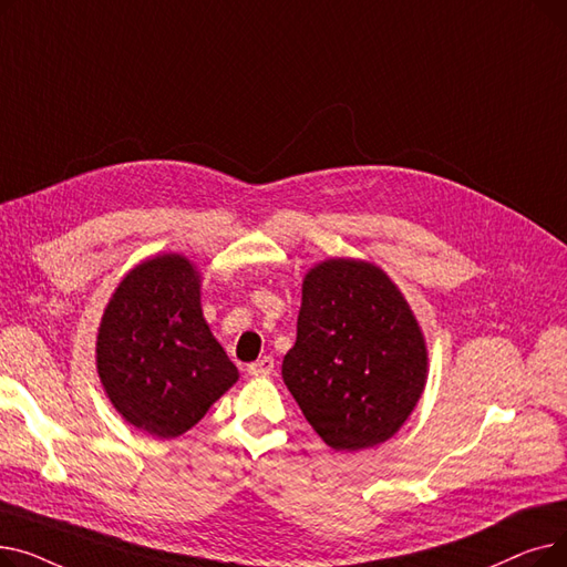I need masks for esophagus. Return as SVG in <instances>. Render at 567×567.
<instances>
[{
  "mask_svg": "<svg viewBox=\"0 0 567 567\" xmlns=\"http://www.w3.org/2000/svg\"><path fill=\"white\" fill-rule=\"evenodd\" d=\"M274 370H276V361L271 359V355H261L259 361L248 365V374L250 377H268Z\"/></svg>",
  "mask_w": 567,
  "mask_h": 567,
  "instance_id": "1",
  "label": "esophagus"
}]
</instances>
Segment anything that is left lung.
<instances>
[{
  "mask_svg": "<svg viewBox=\"0 0 567 567\" xmlns=\"http://www.w3.org/2000/svg\"><path fill=\"white\" fill-rule=\"evenodd\" d=\"M425 372L423 333L381 268L353 259L312 268L282 379L333 451L391 439L419 402Z\"/></svg>",
  "mask_w": 567,
  "mask_h": 567,
  "instance_id": "1",
  "label": "left lung"
}]
</instances>
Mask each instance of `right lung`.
<instances>
[{
    "instance_id": "obj_1",
    "label": "right lung",
    "mask_w": 567,
    "mask_h": 567,
    "mask_svg": "<svg viewBox=\"0 0 567 567\" xmlns=\"http://www.w3.org/2000/svg\"><path fill=\"white\" fill-rule=\"evenodd\" d=\"M96 363L114 409L158 439L188 432L238 379L202 317L199 276L182 255L148 259L116 287Z\"/></svg>"
}]
</instances>
